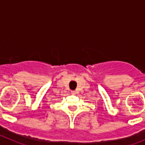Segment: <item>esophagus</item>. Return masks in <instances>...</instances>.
Returning a JSON list of instances; mask_svg holds the SVG:
<instances>
[{
    "mask_svg": "<svg viewBox=\"0 0 145 145\" xmlns=\"http://www.w3.org/2000/svg\"><path fill=\"white\" fill-rule=\"evenodd\" d=\"M71 94H76V91H71Z\"/></svg>",
    "mask_w": 145,
    "mask_h": 145,
    "instance_id": "obj_1",
    "label": "esophagus"
}]
</instances>
